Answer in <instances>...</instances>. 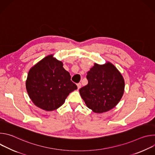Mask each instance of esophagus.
I'll return each instance as SVG.
<instances>
[{"instance_id":"obj_1","label":"esophagus","mask_w":155,"mask_h":155,"mask_svg":"<svg viewBox=\"0 0 155 155\" xmlns=\"http://www.w3.org/2000/svg\"><path fill=\"white\" fill-rule=\"evenodd\" d=\"M77 87H78V89H80V88L81 87V84L80 83H77Z\"/></svg>"}]
</instances>
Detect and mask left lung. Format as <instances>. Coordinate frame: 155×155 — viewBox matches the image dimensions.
<instances>
[{
	"label": "left lung",
	"instance_id": "8db88e82",
	"mask_svg": "<svg viewBox=\"0 0 155 155\" xmlns=\"http://www.w3.org/2000/svg\"><path fill=\"white\" fill-rule=\"evenodd\" d=\"M86 78L87 85L80 93L87 107L94 112L103 113L112 109L121 100L124 90V81L120 72L110 62L95 64Z\"/></svg>",
	"mask_w": 155,
	"mask_h": 155
}]
</instances>
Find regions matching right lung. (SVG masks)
Returning a JSON list of instances; mask_svg holds the SVG:
<instances>
[{"instance_id":"obj_1","label":"right lung","mask_w":155,"mask_h":155,"mask_svg":"<svg viewBox=\"0 0 155 155\" xmlns=\"http://www.w3.org/2000/svg\"><path fill=\"white\" fill-rule=\"evenodd\" d=\"M62 62L50 55L29 72L26 83L29 97L38 107L51 111L61 106L69 93L77 89Z\"/></svg>"}]
</instances>
